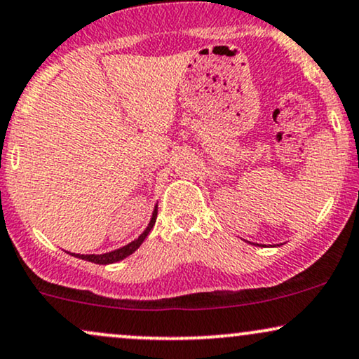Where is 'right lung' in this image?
<instances>
[{
  "label": "right lung",
  "instance_id": "right-lung-1",
  "mask_svg": "<svg viewBox=\"0 0 359 359\" xmlns=\"http://www.w3.org/2000/svg\"><path fill=\"white\" fill-rule=\"evenodd\" d=\"M155 219H157V207L154 209V214H152V219H150L149 226L144 232H142L140 236H138V239L132 241L130 244L123 245V248L120 249H115L111 250V252H107V254H72V256L79 257V259H83V261H90V262H95V264H114L116 261H122L127 256H130V254L135 252V250L140 248L142 243L145 241V237L149 236V232L152 231L154 224H155Z\"/></svg>",
  "mask_w": 359,
  "mask_h": 359
}]
</instances>
